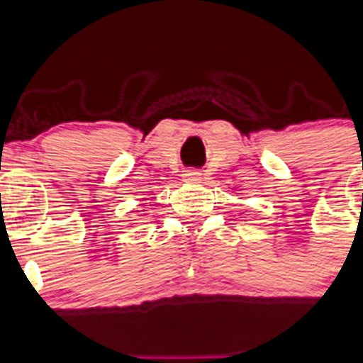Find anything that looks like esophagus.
<instances>
[{"label": "esophagus", "instance_id": "esophagus-1", "mask_svg": "<svg viewBox=\"0 0 363 363\" xmlns=\"http://www.w3.org/2000/svg\"><path fill=\"white\" fill-rule=\"evenodd\" d=\"M201 174L198 171H187L184 174V179L187 182V184H196V182H200Z\"/></svg>", "mask_w": 363, "mask_h": 363}]
</instances>
